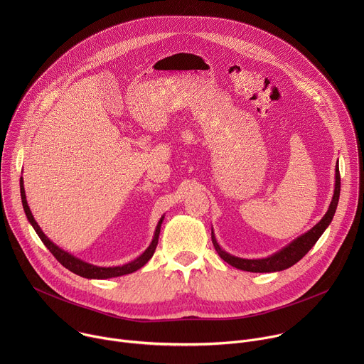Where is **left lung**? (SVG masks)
<instances>
[{
    "mask_svg": "<svg viewBox=\"0 0 364 364\" xmlns=\"http://www.w3.org/2000/svg\"><path fill=\"white\" fill-rule=\"evenodd\" d=\"M338 198H340V170H338V164H337L336 166L334 194H333L331 203L328 205L327 213L313 229H309L306 233L298 236L296 239H294L289 245H287L281 250L275 252L274 255H271L268 257H262V259H243V257L233 256V255L228 253L226 250H223L216 240L213 229H212V242L215 245L216 252L219 253V256L223 259V261L237 269L247 271V272H279V271L288 269L292 265H295L298 261H301V259L306 255V252L316 245V242L320 239V236L324 233V230L330 226V223L334 218L336 209H337Z\"/></svg>",
    "mask_w": 364,
    "mask_h": 364,
    "instance_id": "1",
    "label": "left lung"
}]
</instances>
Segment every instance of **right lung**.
<instances>
[{
	"label": "right lung",
	"instance_id": "1",
	"mask_svg": "<svg viewBox=\"0 0 364 364\" xmlns=\"http://www.w3.org/2000/svg\"><path fill=\"white\" fill-rule=\"evenodd\" d=\"M20 193H21V203H23V209L26 212V216L30 222V225L34 228L36 233L38 235V237L41 239V242L46 245V247L53 253V256L58 259V261L69 271H72L73 274L79 275V277H83V278H87V279H108V278H117V277H122V275H128V274H132L135 271H138L139 268H142L149 259L152 257L154 252H155V247H157L159 245V237H160V230H161V223L164 220V216L160 219L157 228H155V232H154V237L149 243V246L144 250V253H141L136 259H134V261L122 265V267H96V265H92V264H87L85 261H82V259L76 257L75 255L63 250L62 247H59L56 243L51 242L44 233L43 230L40 229V226L37 225V222L34 220L33 215H31V210L30 207L27 204V198H26V190H24V181H23V177L20 178Z\"/></svg>",
	"mask_w": 364,
	"mask_h": 364
}]
</instances>
